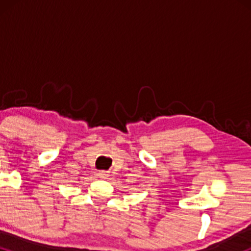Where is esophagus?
Returning <instances> with one entry per match:
<instances>
[{
    "label": "esophagus",
    "instance_id": "1",
    "mask_svg": "<svg viewBox=\"0 0 251 251\" xmlns=\"http://www.w3.org/2000/svg\"><path fill=\"white\" fill-rule=\"evenodd\" d=\"M98 176H99L100 178H106L108 175H107V172H106V171H100L99 175H98Z\"/></svg>",
    "mask_w": 251,
    "mask_h": 251
}]
</instances>
